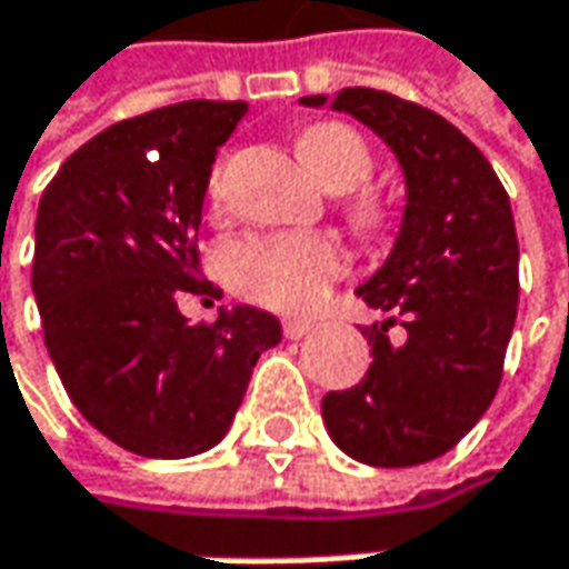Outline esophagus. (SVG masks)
<instances>
[{
	"label": "esophagus",
	"mask_w": 569,
	"mask_h": 569,
	"mask_svg": "<svg viewBox=\"0 0 569 569\" xmlns=\"http://www.w3.org/2000/svg\"><path fill=\"white\" fill-rule=\"evenodd\" d=\"M281 329H284V336H288V339H303V336L313 329V323H310V320H295V317H291V320H284V323H281Z\"/></svg>",
	"instance_id": "esophagus-1"
}]
</instances>
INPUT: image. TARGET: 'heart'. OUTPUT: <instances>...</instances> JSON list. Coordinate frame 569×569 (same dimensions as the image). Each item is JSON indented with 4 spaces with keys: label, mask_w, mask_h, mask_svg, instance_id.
<instances>
[{
    "label": "heart",
    "mask_w": 569,
    "mask_h": 569,
    "mask_svg": "<svg viewBox=\"0 0 569 569\" xmlns=\"http://www.w3.org/2000/svg\"><path fill=\"white\" fill-rule=\"evenodd\" d=\"M303 166L329 191H356L371 176V150L361 133L339 121H320L300 133ZM211 188H217L213 176ZM361 220H375L378 208L361 204ZM227 274L246 298L274 310H310L327 295L329 281L342 271V249L320 233H271L233 242L223 256Z\"/></svg>",
    "instance_id": "heart-1"
}]
</instances>
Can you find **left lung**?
<instances>
[{"mask_svg": "<svg viewBox=\"0 0 569 569\" xmlns=\"http://www.w3.org/2000/svg\"><path fill=\"white\" fill-rule=\"evenodd\" d=\"M307 108L352 114L400 162L407 204L390 256L356 295L387 320L361 327L371 368L323 397L329 439L371 468H412L451 451L497 397L519 303V240L493 166L441 114L378 89ZM405 317L408 339L386 329Z\"/></svg>", "mask_w": 569, "mask_h": 569, "instance_id": "8db88e82", "label": "left lung"}]
</instances>
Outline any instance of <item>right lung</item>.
Masks as SVG:
<instances>
[{
    "label": "right lung",
    "mask_w": 569,
    "mask_h": 569,
    "mask_svg": "<svg viewBox=\"0 0 569 569\" xmlns=\"http://www.w3.org/2000/svg\"><path fill=\"white\" fill-rule=\"evenodd\" d=\"M246 101H182L111 124L79 147L38 204L31 288L43 346L76 410L143 458H191L233 426L281 323L237 303L188 323L198 227L217 147Z\"/></svg>",
    "instance_id": "obj_1"
}]
</instances>
